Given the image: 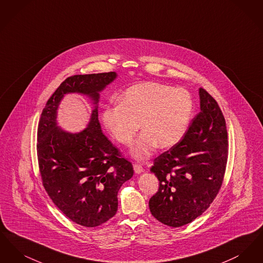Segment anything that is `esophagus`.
<instances>
[{
    "instance_id": "34e87169",
    "label": "esophagus",
    "mask_w": 263,
    "mask_h": 263,
    "mask_svg": "<svg viewBox=\"0 0 263 263\" xmlns=\"http://www.w3.org/2000/svg\"><path fill=\"white\" fill-rule=\"evenodd\" d=\"M133 167H134V171H135L136 174H141V173L144 172V168H143V166L140 163H134Z\"/></svg>"
}]
</instances>
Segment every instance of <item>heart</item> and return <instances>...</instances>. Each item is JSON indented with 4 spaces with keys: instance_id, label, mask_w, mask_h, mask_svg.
<instances>
[{
    "instance_id": "1",
    "label": "heart",
    "mask_w": 263,
    "mask_h": 263,
    "mask_svg": "<svg viewBox=\"0 0 263 263\" xmlns=\"http://www.w3.org/2000/svg\"><path fill=\"white\" fill-rule=\"evenodd\" d=\"M194 101L187 89L148 82L127 88L120 102L104 107L101 120L119 143L129 146L140 128L131 154L138 160L149 158L159 145L171 148L183 137L193 112Z\"/></svg>"
}]
</instances>
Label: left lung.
Listing matches in <instances>:
<instances>
[{"label": "left lung", "instance_id": "obj_1", "mask_svg": "<svg viewBox=\"0 0 263 263\" xmlns=\"http://www.w3.org/2000/svg\"><path fill=\"white\" fill-rule=\"evenodd\" d=\"M200 111L181 140L155 159L150 168L160 181L151 197L152 215L177 228L205 212L219 193L228 160V132L223 112L212 96L199 88Z\"/></svg>", "mask_w": 263, "mask_h": 263}]
</instances>
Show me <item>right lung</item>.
Instances as JSON below:
<instances>
[{
  "instance_id": "add662e5",
  "label": "right lung",
  "mask_w": 263,
  "mask_h": 263,
  "mask_svg": "<svg viewBox=\"0 0 263 263\" xmlns=\"http://www.w3.org/2000/svg\"><path fill=\"white\" fill-rule=\"evenodd\" d=\"M115 72L67 78L47 100L39 119L37 159L42 184L61 212L78 225L93 228L117 212V193L130 179L133 165L101 132L100 91ZM69 92L87 94L94 101L88 127L72 135L57 126V108Z\"/></svg>"
}]
</instances>
